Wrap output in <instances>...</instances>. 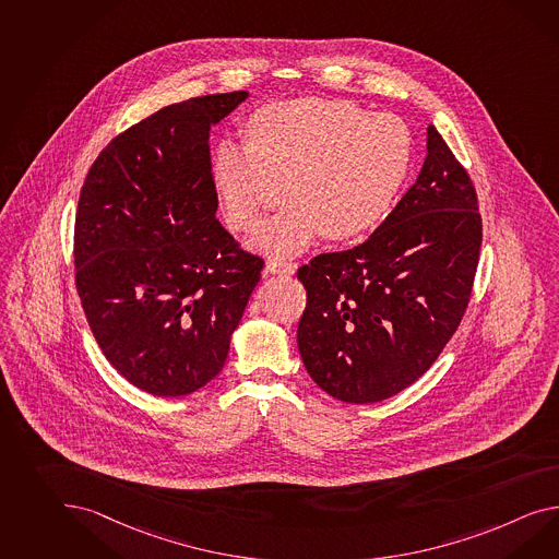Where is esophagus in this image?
Instances as JSON below:
<instances>
[{
    "label": "esophagus",
    "mask_w": 559,
    "mask_h": 559,
    "mask_svg": "<svg viewBox=\"0 0 559 559\" xmlns=\"http://www.w3.org/2000/svg\"><path fill=\"white\" fill-rule=\"evenodd\" d=\"M298 270V263H280V261H267L265 265V275H294Z\"/></svg>",
    "instance_id": "34e87169"
}]
</instances>
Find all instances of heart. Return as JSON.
Wrapping results in <instances>:
<instances>
[{"label":"heart","instance_id":"b5f03b06","mask_svg":"<svg viewBox=\"0 0 559 559\" xmlns=\"http://www.w3.org/2000/svg\"><path fill=\"white\" fill-rule=\"evenodd\" d=\"M249 140L221 138L211 158L218 201L235 230L255 227L284 185V206L249 239L275 259L374 229L397 199L414 158L400 117L326 97L275 100L247 121Z\"/></svg>","mask_w":559,"mask_h":559}]
</instances>
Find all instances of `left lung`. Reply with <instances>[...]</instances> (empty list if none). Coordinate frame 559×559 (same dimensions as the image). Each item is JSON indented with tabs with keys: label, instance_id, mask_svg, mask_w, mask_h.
I'll return each instance as SVG.
<instances>
[{
	"label": "left lung",
	"instance_id": "1",
	"mask_svg": "<svg viewBox=\"0 0 559 559\" xmlns=\"http://www.w3.org/2000/svg\"><path fill=\"white\" fill-rule=\"evenodd\" d=\"M414 187L365 243L298 270V348L316 385L346 403L415 383L459 329L473 292L483 223L473 182L438 129Z\"/></svg>",
	"mask_w": 559,
	"mask_h": 559
}]
</instances>
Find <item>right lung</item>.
<instances>
[{
	"label": "right lung",
	"instance_id": "add662e5",
	"mask_svg": "<svg viewBox=\"0 0 559 559\" xmlns=\"http://www.w3.org/2000/svg\"><path fill=\"white\" fill-rule=\"evenodd\" d=\"M247 91L174 103L111 140L74 221L76 289L103 355L131 385L180 397L213 381L261 280L216 218L209 133Z\"/></svg>",
	"mask_w": 559,
	"mask_h": 559
}]
</instances>
